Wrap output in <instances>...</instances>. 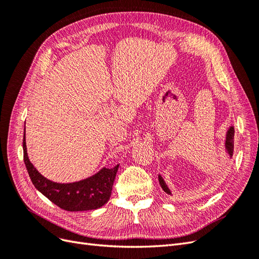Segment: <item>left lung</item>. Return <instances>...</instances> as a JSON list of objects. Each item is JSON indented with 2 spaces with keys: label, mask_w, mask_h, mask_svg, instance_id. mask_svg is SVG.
Segmentation results:
<instances>
[{
  "label": "left lung",
  "mask_w": 259,
  "mask_h": 259,
  "mask_svg": "<svg viewBox=\"0 0 259 259\" xmlns=\"http://www.w3.org/2000/svg\"><path fill=\"white\" fill-rule=\"evenodd\" d=\"M233 137H234V128H233V126H230L229 130L227 131L226 142H225V149H226L227 153L229 154L230 158H232V154H233ZM159 183L164 191H165L167 194H171L167 185L165 184V182H164V179L162 178L161 175H159Z\"/></svg>",
  "instance_id": "obj_1"
}]
</instances>
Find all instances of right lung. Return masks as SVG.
Listing matches in <instances>:
<instances>
[{"instance_id":"right-lung-1","label":"right lung","mask_w":259,"mask_h":259,"mask_svg":"<svg viewBox=\"0 0 259 259\" xmlns=\"http://www.w3.org/2000/svg\"><path fill=\"white\" fill-rule=\"evenodd\" d=\"M26 135V134H25ZM23 135V161L31 182L36 189L60 208L69 211L96 209L110 199L119 164L112 168L104 167L97 174L71 184H59L45 178L30 162Z\"/></svg>"}]
</instances>
